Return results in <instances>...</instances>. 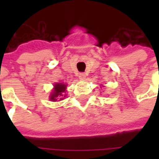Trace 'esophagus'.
<instances>
[{
    "mask_svg": "<svg viewBox=\"0 0 159 159\" xmlns=\"http://www.w3.org/2000/svg\"><path fill=\"white\" fill-rule=\"evenodd\" d=\"M79 78H80V80H85L86 74H85V73H80V74H79Z\"/></svg>",
    "mask_w": 159,
    "mask_h": 159,
    "instance_id": "1",
    "label": "esophagus"
}]
</instances>
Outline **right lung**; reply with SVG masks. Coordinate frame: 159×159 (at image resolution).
Segmentation results:
<instances>
[{"instance_id":"1","label":"right lung","mask_w":159,"mask_h":159,"mask_svg":"<svg viewBox=\"0 0 159 159\" xmlns=\"http://www.w3.org/2000/svg\"><path fill=\"white\" fill-rule=\"evenodd\" d=\"M65 91H66V85L64 83H56L54 85V89L52 93L50 94V100L53 102L61 101L64 99L65 96Z\"/></svg>"}]
</instances>
